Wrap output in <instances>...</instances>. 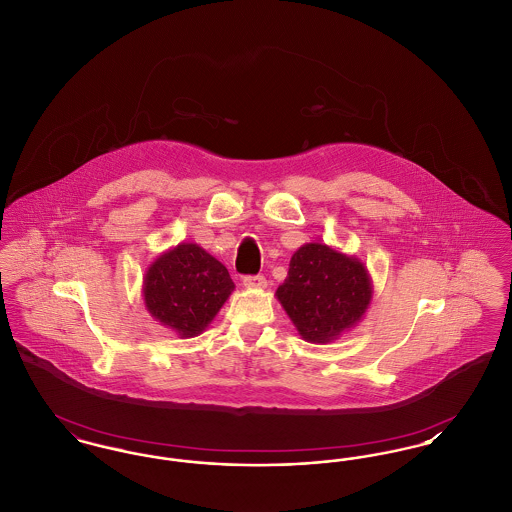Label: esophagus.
I'll list each match as a JSON object with an SVG mask.
<instances>
[{"mask_svg":"<svg viewBox=\"0 0 512 512\" xmlns=\"http://www.w3.org/2000/svg\"><path fill=\"white\" fill-rule=\"evenodd\" d=\"M243 286L251 288V290H263V288H267V278L265 276H245Z\"/></svg>","mask_w":512,"mask_h":512,"instance_id":"obj_1","label":"esophagus"}]
</instances>
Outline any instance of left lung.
I'll return each instance as SVG.
<instances>
[{
    "instance_id": "8db88e82",
    "label": "left lung",
    "mask_w": 512,
    "mask_h": 512,
    "mask_svg": "<svg viewBox=\"0 0 512 512\" xmlns=\"http://www.w3.org/2000/svg\"><path fill=\"white\" fill-rule=\"evenodd\" d=\"M276 298L303 340L329 344L363 319L373 284L356 255L313 241L292 255Z\"/></svg>"
}]
</instances>
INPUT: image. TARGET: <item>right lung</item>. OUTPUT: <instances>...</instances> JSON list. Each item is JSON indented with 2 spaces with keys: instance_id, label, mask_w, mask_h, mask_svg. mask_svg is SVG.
I'll return each instance as SVG.
<instances>
[{
  "instance_id": "1",
  "label": "right lung",
  "mask_w": 512,
  "mask_h": 512,
  "mask_svg": "<svg viewBox=\"0 0 512 512\" xmlns=\"http://www.w3.org/2000/svg\"><path fill=\"white\" fill-rule=\"evenodd\" d=\"M234 288L218 259L197 243L181 241L152 261L143 300L154 321L180 338H193L211 325Z\"/></svg>"
}]
</instances>
